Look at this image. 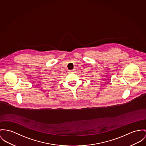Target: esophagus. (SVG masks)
Listing matches in <instances>:
<instances>
[{"instance_id":"1","label":"esophagus","mask_w":146,"mask_h":146,"mask_svg":"<svg viewBox=\"0 0 146 146\" xmlns=\"http://www.w3.org/2000/svg\"><path fill=\"white\" fill-rule=\"evenodd\" d=\"M74 71H75V70H74V69H73V70H69V73H73L74 72Z\"/></svg>"}]
</instances>
